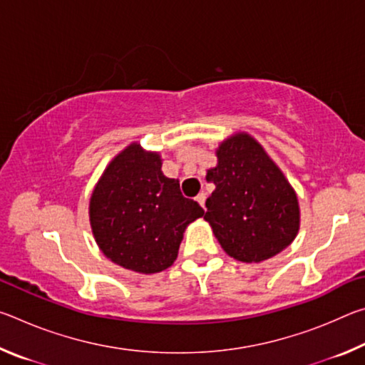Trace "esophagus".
Masks as SVG:
<instances>
[{"label":"esophagus","instance_id":"esophagus-1","mask_svg":"<svg viewBox=\"0 0 365 365\" xmlns=\"http://www.w3.org/2000/svg\"><path fill=\"white\" fill-rule=\"evenodd\" d=\"M196 201L200 202L201 205V207H205V205H206V193H200L196 196Z\"/></svg>","mask_w":365,"mask_h":365}]
</instances>
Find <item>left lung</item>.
I'll return each instance as SVG.
<instances>
[{
	"label": "left lung",
	"mask_w": 365,
	"mask_h": 365,
	"mask_svg": "<svg viewBox=\"0 0 365 365\" xmlns=\"http://www.w3.org/2000/svg\"><path fill=\"white\" fill-rule=\"evenodd\" d=\"M217 165L206 180L215 185L205 220L228 256L262 262L293 243L301 212L296 191L264 146L246 132L215 150Z\"/></svg>",
	"instance_id": "obj_1"
}]
</instances>
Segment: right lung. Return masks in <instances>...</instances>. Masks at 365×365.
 Instances as JSON below:
<instances>
[{
  "label": "right lung",
  "instance_id": "1",
  "mask_svg": "<svg viewBox=\"0 0 365 365\" xmlns=\"http://www.w3.org/2000/svg\"><path fill=\"white\" fill-rule=\"evenodd\" d=\"M160 168V154L135 141L106 165L90 197L98 248L114 264L138 274L169 269L187 227L205 215Z\"/></svg>",
  "mask_w": 365,
  "mask_h": 365
}]
</instances>
